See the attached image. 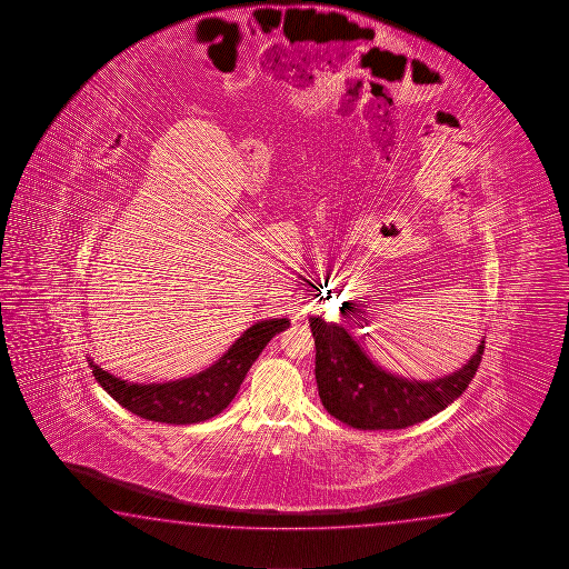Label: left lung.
I'll return each mask as SVG.
<instances>
[{"label": "left lung", "mask_w": 569, "mask_h": 569, "mask_svg": "<svg viewBox=\"0 0 569 569\" xmlns=\"http://www.w3.org/2000/svg\"><path fill=\"white\" fill-rule=\"evenodd\" d=\"M315 337V379L322 407L360 430H399L445 411L470 386L486 348L445 378H401L373 362L352 335L322 317L309 319Z\"/></svg>", "instance_id": "8db88e82"}]
</instances>
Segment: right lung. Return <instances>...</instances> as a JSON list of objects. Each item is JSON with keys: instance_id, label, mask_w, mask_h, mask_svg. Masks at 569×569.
<instances>
[{"instance_id": "1", "label": "right lung", "mask_w": 569, "mask_h": 569, "mask_svg": "<svg viewBox=\"0 0 569 569\" xmlns=\"http://www.w3.org/2000/svg\"><path fill=\"white\" fill-rule=\"evenodd\" d=\"M288 327V319L256 322L213 366L191 378L166 383H131L111 376L93 360L88 362L99 386L132 415L166 425H193L211 419L229 407L256 358L278 332Z\"/></svg>"}]
</instances>
